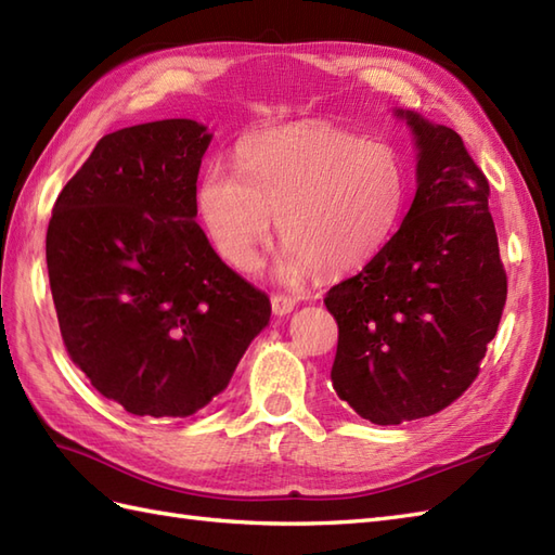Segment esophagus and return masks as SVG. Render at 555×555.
<instances>
[{
  "label": "esophagus",
  "mask_w": 555,
  "mask_h": 555,
  "mask_svg": "<svg viewBox=\"0 0 555 555\" xmlns=\"http://www.w3.org/2000/svg\"><path fill=\"white\" fill-rule=\"evenodd\" d=\"M295 305H298V300H295L293 295H272V309H274L276 317L291 314Z\"/></svg>",
  "instance_id": "esophagus-1"
}]
</instances>
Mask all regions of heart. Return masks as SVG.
<instances>
[{
	"mask_svg": "<svg viewBox=\"0 0 555 555\" xmlns=\"http://www.w3.org/2000/svg\"><path fill=\"white\" fill-rule=\"evenodd\" d=\"M406 172L397 151L326 122L283 127L241 141L236 167L210 163L196 205L212 248L238 272L281 241L279 274H340L366 264L402 219Z\"/></svg>",
	"mask_w": 555,
	"mask_h": 555,
	"instance_id": "1",
	"label": "heart"
}]
</instances>
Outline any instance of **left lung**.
I'll list each match as a JSON object with an SVG mask.
<instances>
[{"mask_svg":"<svg viewBox=\"0 0 555 555\" xmlns=\"http://www.w3.org/2000/svg\"><path fill=\"white\" fill-rule=\"evenodd\" d=\"M416 139V196L397 234L326 293L338 321L331 380L376 425L433 416L478 378L506 305L487 177L463 139L395 111Z\"/></svg>","mask_w":555,"mask_h":555,"instance_id":"1","label":"left lung"}]
</instances>
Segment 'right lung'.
<instances>
[{"instance_id":"right-lung-1","label":"right lung","mask_w":555,"mask_h":555,"mask_svg":"<svg viewBox=\"0 0 555 555\" xmlns=\"http://www.w3.org/2000/svg\"><path fill=\"white\" fill-rule=\"evenodd\" d=\"M210 139L184 118L106 134L49 219L63 345L89 383L134 416L196 414L227 388L272 314L196 222Z\"/></svg>"}]
</instances>
